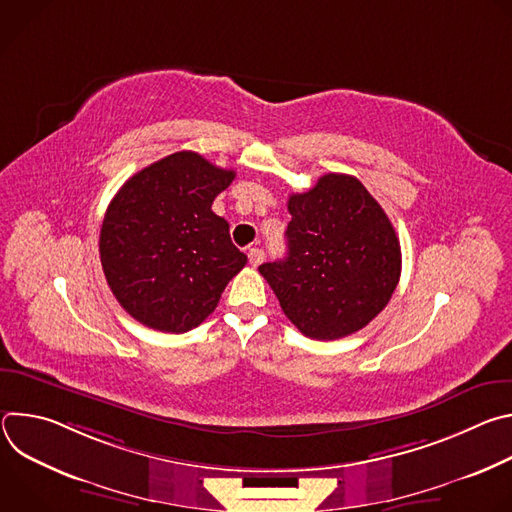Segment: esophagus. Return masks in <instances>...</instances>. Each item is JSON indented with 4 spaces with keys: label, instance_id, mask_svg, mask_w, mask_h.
Instances as JSON below:
<instances>
[{
    "label": "esophagus",
    "instance_id": "obj_1",
    "mask_svg": "<svg viewBox=\"0 0 512 512\" xmlns=\"http://www.w3.org/2000/svg\"><path fill=\"white\" fill-rule=\"evenodd\" d=\"M247 257H249V263H251L253 267H257V265H261V263H263L265 253H263V249L253 247V249H249V251H247Z\"/></svg>",
    "mask_w": 512,
    "mask_h": 512
}]
</instances>
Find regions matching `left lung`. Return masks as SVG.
<instances>
[{
    "mask_svg": "<svg viewBox=\"0 0 512 512\" xmlns=\"http://www.w3.org/2000/svg\"><path fill=\"white\" fill-rule=\"evenodd\" d=\"M287 257L263 263L283 314L302 334L336 340L367 326L389 304L401 245L381 204L354 176L326 174L291 194Z\"/></svg>",
    "mask_w": 512,
    "mask_h": 512,
    "instance_id": "obj_1",
    "label": "left lung"
}]
</instances>
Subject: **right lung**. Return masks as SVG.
Wrapping results in <instances>:
<instances>
[{
    "instance_id": "obj_1",
    "label": "right lung",
    "mask_w": 512,
    "mask_h": 512,
    "mask_svg": "<svg viewBox=\"0 0 512 512\" xmlns=\"http://www.w3.org/2000/svg\"><path fill=\"white\" fill-rule=\"evenodd\" d=\"M235 180L196 152L133 174L107 206L99 253L121 308L143 326L182 334L204 322L245 267L229 223L212 212Z\"/></svg>"
}]
</instances>
